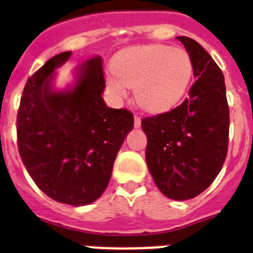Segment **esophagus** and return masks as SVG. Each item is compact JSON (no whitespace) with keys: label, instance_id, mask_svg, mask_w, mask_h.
Listing matches in <instances>:
<instances>
[{"label":"esophagus","instance_id":"1","mask_svg":"<svg viewBox=\"0 0 253 253\" xmlns=\"http://www.w3.org/2000/svg\"><path fill=\"white\" fill-rule=\"evenodd\" d=\"M133 125H134V128H140V126H141V117H140V116H134V123H133Z\"/></svg>","mask_w":253,"mask_h":253}]
</instances>
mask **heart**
I'll return each mask as SVG.
<instances>
[{"label":"heart","mask_w":253,"mask_h":253,"mask_svg":"<svg viewBox=\"0 0 253 253\" xmlns=\"http://www.w3.org/2000/svg\"><path fill=\"white\" fill-rule=\"evenodd\" d=\"M109 88L123 96L134 88L138 105L152 113L172 109L189 88L193 62L183 47L141 45L124 49L113 60Z\"/></svg>","instance_id":"1"}]
</instances>
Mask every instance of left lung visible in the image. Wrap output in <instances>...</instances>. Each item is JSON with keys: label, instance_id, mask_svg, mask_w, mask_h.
Returning a JSON list of instances; mask_svg holds the SVG:
<instances>
[{"label": "left lung", "instance_id": "left-lung-1", "mask_svg": "<svg viewBox=\"0 0 253 253\" xmlns=\"http://www.w3.org/2000/svg\"><path fill=\"white\" fill-rule=\"evenodd\" d=\"M193 62L196 81L188 98L168 112L144 117L148 169L155 184L173 200L193 199L223 168L229 138V106L223 72L204 47L177 37Z\"/></svg>", "mask_w": 253, "mask_h": 253}]
</instances>
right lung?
Here are the masks:
<instances>
[{
  "mask_svg": "<svg viewBox=\"0 0 253 253\" xmlns=\"http://www.w3.org/2000/svg\"><path fill=\"white\" fill-rule=\"evenodd\" d=\"M72 52L52 57L26 81L17 113V145L36 185L53 200L86 206L101 196L133 113L108 108L101 94V57L81 68L70 92H53L50 80Z\"/></svg>",
  "mask_w": 253,
  "mask_h": 253,
  "instance_id": "add662e5",
  "label": "right lung"
}]
</instances>
